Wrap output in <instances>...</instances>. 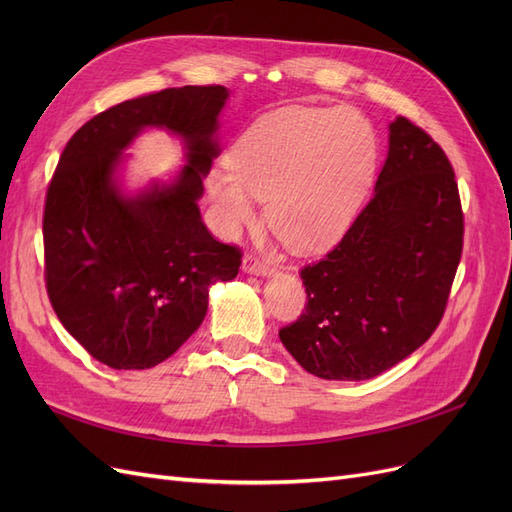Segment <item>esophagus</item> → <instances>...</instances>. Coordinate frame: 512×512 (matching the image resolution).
<instances>
[{
	"label": "esophagus",
	"mask_w": 512,
	"mask_h": 512,
	"mask_svg": "<svg viewBox=\"0 0 512 512\" xmlns=\"http://www.w3.org/2000/svg\"><path fill=\"white\" fill-rule=\"evenodd\" d=\"M243 269H245L247 273H256V275H269V273L273 271L269 262L260 260V256H256V254H245V258H243Z\"/></svg>",
	"instance_id": "1"
}]
</instances>
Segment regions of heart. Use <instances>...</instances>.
<instances>
[{"label":"heart","mask_w":512,"mask_h":512,"mask_svg":"<svg viewBox=\"0 0 512 512\" xmlns=\"http://www.w3.org/2000/svg\"><path fill=\"white\" fill-rule=\"evenodd\" d=\"M376 166L369 123L350 111L284 108L247 130L209 177L220 226L237 232L267 200L269 228L292 250H316L342 232Z\"/></svg>","instance_id":"obj_1"}]
</instances>
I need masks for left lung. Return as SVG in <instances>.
Segmentation results:
<instances>
[{
  "label": "left lung",
  "mask_w": 512,
  "mask_h": 512,
  "mask_svg": "<svg viewBox=\"0 0 512 512\" xmlns=\"http://www.w3.org/2000/svg\"><path fill=\"white\" fill-rule=\"evenodd\" d=\"M463 250L455 170L406 117L391 123L374 196L333 250L301 269L305 312L280 339L324 380H369L438 329Z\"/></svg>",
  "instance_id": "8db88e82"
}]
</instances>
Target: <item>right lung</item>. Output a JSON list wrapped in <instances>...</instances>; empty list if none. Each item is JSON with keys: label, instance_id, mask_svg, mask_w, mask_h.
<instances>
[{"label": "right lung", "instance_id": "1", "mask_svg": "<svg viewBox=\"0 0 512 512\" xmlns=\"http://www.w3.org/2000/svg\"><path fill=\"white\" fill-rule=\"evenodd\" d=\"M222 85H185L106 108L74 132L46 190V294L66 331L113 369L166 361L203 322L209 286L237 277L241 250L215 239L198 198L218 143ZM147 125L181 133L189 164L168 189L123 197L118 153Z\"/></svg>", "mask_w": 512, "mask_h": 512}]
</instances>
